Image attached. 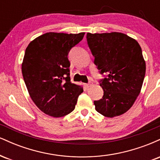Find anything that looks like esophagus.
<instances>
[{"instance_id": "1", "label": "esophagus", "mask_w": 160, "mask_h": 160, "mask_svg": "<svg viewBox=\"0 0 160 160\" xmlns=\"http://www.w3.org/2000/svg\"><path fill=\"white\" fill-rule=\"evenodd\" d=\"M92 85V82H89V83H86V84H85V86H86V88H89V86H91Z\"/></svg>"}]
</instances>
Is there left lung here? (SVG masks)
<instances>
[{"label":"left lung","instance_id":"left-lung-1","mask_svg":"<svg viewBox=\"0 0 160 160\" xmlns=\"http://www.w3.org/2000/svg\"><path fill=\"white\" fill-rule=\"evenodd\" d=\"M94 62L107 78L100 81L104 95L95 110L106 117L123 114L135 103L144 81L146 64L136 40L120 32L86 34Z\"/></svg>","mask_w":160,"mask_h":160}]
</instances>
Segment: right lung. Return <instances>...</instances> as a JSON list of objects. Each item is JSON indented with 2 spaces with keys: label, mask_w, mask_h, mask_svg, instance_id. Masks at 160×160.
I'll list each match as a JSON object with an SVG mask.
<instances>
[{
  "label": "right lung",
  "mask_w": 160,
  "mask_h": 160,
  "mask_svg": "<svg viewBox=\"0 0 160 160\" xmlns=\"http://www.w3.org/2000/svg\"><path fill=\"white\" fill-rule=\"evenodd\" d=\"M85 33L49 32L32 40L25 49L22 73L31 98L41 111L62 117L74 110L81 86L71 82L69 51Z\"/></svg>",
  "instance_id": "1"
}]
</instances>
